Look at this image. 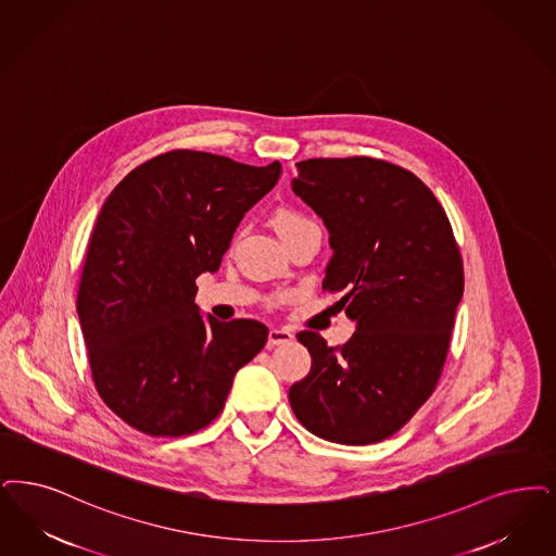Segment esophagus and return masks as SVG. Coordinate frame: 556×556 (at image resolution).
Returning a JSON list of instances; mask_svg holds the SVG:
<instances>
[{
    "mask_svg": "<svg viewBox=\"0 0 556 556\" xmlns=\"http://www.w3.org/2000/svg\"><path fill=\"white\" fill-rule=\"evenodd\" d=\"M289 341H293V334L286 331V329H270V331H268V348L283 345V343H289Z\"/></svg>",
    "mask_w": 556,
    "mask_h": 556,
    "instance_id": "1",
    "label": "esophagus"
}]
</instances>
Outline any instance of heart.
<instances>
[{
  "label": "heart",
  "mask_w": 556,
  "mask_h": 556,
  "mask_svg": "<svg viewBox=\"0 0 556 556\" xmlns=\"http://www.w3.org/2000/svg\"><path fill=\"white\" fill-rule=\"evenodd\" d=\"M308 223H312L308 217H304V215L298 213V211H289V208H281V211H277V213L273 215V225H275L277 233L281 236V240L288 238L289 233L298 231L300 227L308 225Z\"/></svg>",
  "instance_id": "obj_1"
}]
</instances>
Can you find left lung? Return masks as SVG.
Masks as SVG:
<instances>
[{
	"label": "left lung",
	"mask_w": 556,
	"mask_h": 556,
	"mask_svg": "<svg viewBox=\"0 0 556 556\" xmlns=\"http://www.w3.org/2000/svg\"><path fill=\"white\" fill-rule=\"evenodd\" d=\"M293 192L331 233L325 291L357 323L343 345L314 331L308 377L289 389L295 418L341 444L393 437L434 393L464 295V261L432 190L372 156L306 159Z\"/></svg>",
	"instance_id": "obj_1"
}]
</instances>
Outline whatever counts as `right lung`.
<instances>
[{
    "mask_svg": "<svg viewBox=\"0 0 556 556\" xmlns=\"http://www.w3.org/2000/svg\"><path fill=\"white\" fill-rule=\"evenodd\" d=\"M281 163L252 167L176 149L122 179L90 233L76 308L97 393L149 437H186L222 414L236 372L267 343L250 318L202 320L197 277L222 267Z\"/></svg>",
    "mask_w": 556,
    "mask_h": 556,
    "instance_id": "obj_1",
    "label": "right lung"
}]
</instances>
